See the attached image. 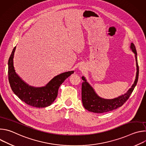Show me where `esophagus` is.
Segmentation results:
<instances>
[{
	"mask_svg": "<svg viewBox=\"0 0 146 146\" xmlns=\"http://www.w3.org/2000/svg\"><path fill=\"white\" fill-rule=\"evenodd\" d=\"M80 70H82V69H83V68H82V66H80Z\"/></svg>",
	"mask_w": 146,
	"mask_h": 146,
	"instance_id": "obj_1",
	"label": "esophagus"
}]
</instances>
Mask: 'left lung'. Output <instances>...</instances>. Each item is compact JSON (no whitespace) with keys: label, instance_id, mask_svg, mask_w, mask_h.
Returning a JSON list of instances; mask_svg holds the SVG:
<instances>
[{"label":"left lung","instance_id":"obj_1","mask_svg":"<svg viewBox=\"0 0 146 146\" xmlns=\"http://www.w3.org/2000/svg\"><path fill=\"white\" fill-rule=\"evenodd\" d=\"M131 48L133 52L135 54L137 72L136 79L134 84L128 91L124 95L119 96L114 99H104L99 97L95 92L93 88L90 86L86 81L84 77H82V80L84 81L82 83L81 86V97L82 105L84 108L89 111L96 113H103L109 112L115 110L123 105V103L129 99L130 95L132 94L138 81L139 77V66L137 59V52L136 47L133 43H131Z\"/></svg>","mask_w":146,"mask_h":146}]
</instances>
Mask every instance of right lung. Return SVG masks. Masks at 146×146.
<instances>
[{
	"mask_svg": "<svg viewBox=\"0 0 146 146\" xmlns=\"http://www.w3.org/2000/svg\"><path fill=\"white\" fill-rule=\"evenodd\" d=\"M15 47L13 48L8 61V77L13 92L27 105L35 108H46L50 106L56 98L59 86L74 72L62 73L53 78L42 88L29 86L15 72L13 58Z\"/></svg>",
	"mask_w": 146,
	"mask_h": 146,
	"instance_id": "right-lung-1",
	"label": "right lung"
}]
</instances>
